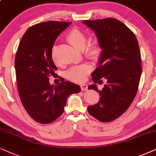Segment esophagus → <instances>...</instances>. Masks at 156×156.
Masks as SVG:
<instances>
[{
	"instance_id": "obj_1",
	"label": "esophagus",
	"mask_w": 156,
	"mask_h": 156,
	"mask_svg": "<svg viewBox=\"0 0 156 156\" xmlns=\"http://www.w3.org/2000/svg\"><path fill=\"white\" fill-rule=\"evenodd\" d=\"M80 88H81V90L83 91L86 90L87 89H88V86H87V85L86 84H81L80 85Z\"/></svg>"
}]
</instances>
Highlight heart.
Listing matches in <instances>:
<instances>
[{
  "mask_svg": "<svg viewBox=\"0 0 156 156\" xmlns=\"http://www.w3.org/2000/svg\"><path fill=\"white\" fill-rule=\"evenodd\" d=\"M66 41L78 51H83L85 56L88 58L97 61L101 57L102 53V47L97 41H93L85 48L87 42V37L82 31L78 29H73L66 36ZM55 46H53L51 51L52 60L56 66H60L61 64L58 63L55 58ZM91 68L88 64L84 63L79 66H73L66 72V76L68 80L75 83H81L86 79L87 75L90 72Z\"/></svg>",
  "mask_w": 156,
  "mask_h": 156,
  "instance_id": "1",
  "label": "heart"
}]
</instances>
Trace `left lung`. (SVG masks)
<instances>
[{"label":"left lung","instance_id":"8db88e82","mask_svg":"<svg viewBox=\"0 0 156 156\" xmlns=\"http://www.w3.org/2000/svg\"><path fill=\"white\" fill-rule=\"evenodd\" d=\"M95 31L102 47L99 66L92 73L95 83L106 80L100 90L93 84L88 87L101 95L98 103L88 111L99 121H113L127 111L136 96L142 73L138 41L131 30L120 20L107 18L83 20Z\"/></svg>","mask_w":156,"mask_h":156}]
</instances>
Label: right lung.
<instances>
[{"label": "right lung", "mask_w": 156, "mask_h": 156, "mask_svg": "<svg viewBox=\"0 0 156 156\" xmlns=\"http://www.w3.org/2000/svg\"><path fill=\"white\" fill-rule=\"evenodd\" d=\"M71 22L47 21L29 28L22 37L15 58L17 88L29 115L48 124L59 118L70 94L80 92L78 85L64 81L53 86L49 77L58 70L51 56L55 41Z\"/></svg>", "instance_id": "obj_1"}]
</instances>
